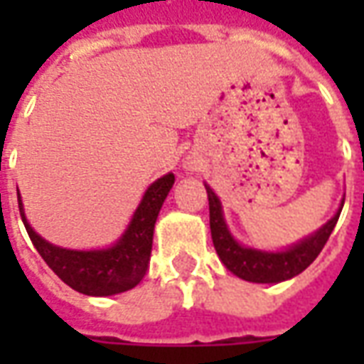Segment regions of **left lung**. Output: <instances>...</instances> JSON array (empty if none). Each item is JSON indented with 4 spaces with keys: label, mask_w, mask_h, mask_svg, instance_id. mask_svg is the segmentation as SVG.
Listing matches in <instances>:
<instances>
[{
    "label": "left lung",
    "mask_w": 364,
    "mask_h": 364,
    "mask_svg": "<svg viewBox=\"0 0 364 364\" xmlns=\"http://www.w3.org/2000/svg\"><path fill=\"white\" fill-rule=\"evenodd\" d=\"M205 187L208 195V208H210V234H213L214 250L230 273L250 282H273L274 284V282L289 281L302 273L320 255L343 208V200H341V206L333 214V218H329L320 230L300 240L298 244L290 245L281 252H263V250L242 245L230 234L228 224L224 220V213H222L220 198L206 183Z\"/></svg>",
    "instance_id": "8db88e82"
}]
</instances>
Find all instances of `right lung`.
I'll list each match as a JSON object with an SVG mask.
<instances>
[{"mask_svg": "<svg viewBox=\"0 0 364 364\" xmlns=\"http://www.w3.org/2000/svg\"><path fill=\"white\" fill-rule=\"evenodd\" d=\"M175 175L166 173L151 183L144 193L140 205L128 222L122 236L105 250H66L36 234L31 228L23 200L17 193L19 213L27 228L31 242L46 261V265L58 274L68 287L87 296H112L124 290L134 289L142 281L150 265L154 226L158 220L164 200L173 187Z\"/></svg>", "mask_w": 364, "mask_h": 364, "instance_id": "add662e5", "label": "right lung"}]
</instances>
